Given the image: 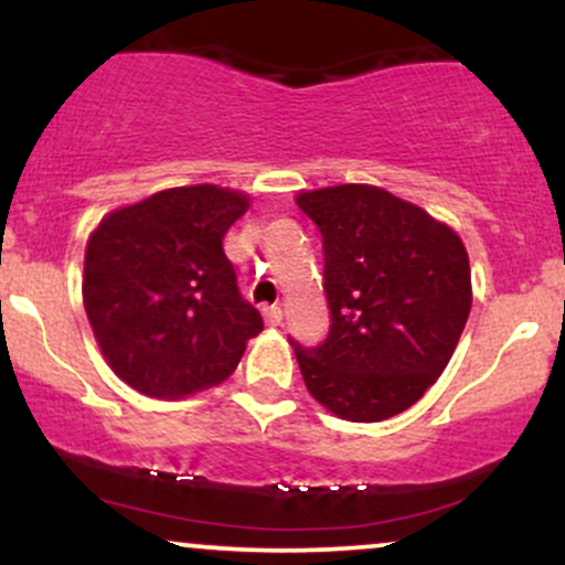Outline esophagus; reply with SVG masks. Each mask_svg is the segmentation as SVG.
<instances>
[{"instance_id":"34e87169","label":"esophagus","mask_w":565,"mask_h":565,"mask_svg":"<svg viewBox=\"0 0 565 565\" xmlns=\"http://www.w3.org/2000/svg\"><path fill=\"white\" fill-rule=\"evenodd\" d=\"M263 316H265V323H268V327H281L284 310L278 308V305H268V308H263Z\"/></svg>"}]
</instances>
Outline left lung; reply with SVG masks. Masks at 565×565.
I'll return each instance as SVG.
<instances>
[{
    "label": "left lung",
    "instance_id": "1",
    "mask_svg": "<svg viewBox=\"0 0 565 565\" xmlns=\"http://www.w3.org/2000/svg\"><path fill=\"white\" fill-rule=\"evenodd\" d=\"M323 244L329 332L291 340L305 387L350 423H380L423 398L470 316L468 252L425 210L374 185L300 193Z\"/></svg>",
    "mask_w": 565,
    "mask_h": 565
}]
</instances>
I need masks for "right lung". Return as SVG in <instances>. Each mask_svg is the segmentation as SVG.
Returning <instances> with one entry per match:
<instances>
[{
	"label": "right lung",
	"instance_id": "right-lung-1",
	"mask_svg": "<svg viewBox=\"0 0 565 565\" xmlns=\"http://www.w3.org/2000/svg\"><path fill=\"white\" fill-rule=\"evenodd\" d=\"M246 206L228 188H170L111 212L89 236L84 310L106 361L135 391L183 398L220 385L263 332L223 252Z\"/></svg>",
	"mask_w": 565,
	"mask_h": 565
}]
</instances>
